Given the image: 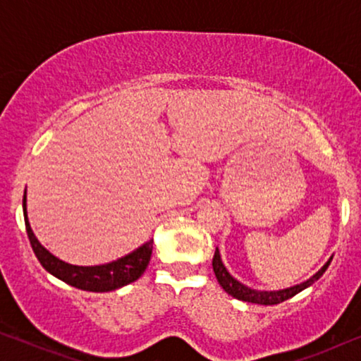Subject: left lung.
Listing matches in <instances>:
<instances>
[{
  "mask_svg": "<svg viewBox=\"0 0 361 361\" xmlns=\"http://www.w3.org/2000/svg\"><path fill=\"white\" fill-rule=\"evenodd\" d=\"M330 261H332V258L327 261V264H325L324 268L319 271V273H315L312 278L305 281V283L298 284V286H294V288H289V289H283V290H255V289H250L241 283H238V281H236L233 276L226 271L224 263H221L219 248L215 250L212 266H214V273L216 276V279H219L220 286L231 295V298L245 300V302H253V304H261V305H274V304H281V302H284V300L294 298V295L300 293V290H304L305 288H309L310 284H314L315 281L320 279V276L327 271Z\"/></svg>",
  "mask_w": 361,
  "mask_h": 361,
  "instance_id": "obj_1",
  "label": "left lung"
}]
</instances>
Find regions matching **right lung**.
Masks as SVG:
<instances>
[{
    "label": "right lung",
    "instance_id": "obj_1",
    "mask_svg": "<svg viewBox=\"0 0 361 361\" xmlns=\"http://www.w3.org/2000/svg\"><path fill=\"white\" fill-rule=\"evenodd\" d=\"M23 212L27 238L31 241L32 251L39 259V263L44 266V269L56 276V278L62 279L63 283L73 286V288L82 290H92V293L115 290L118 288H123V286L133 283V281L140 279L141 274L146 271L147 264H149L152 253V240L140 246V248L133 251L131 255L108 264L73 266L63 263V261L49 253V251L39 243L36 236H34L26 215V194L23 197Z\"/></svg>",
    "mask_w": 361,
    "mask_h": 361
}]
</instances>
